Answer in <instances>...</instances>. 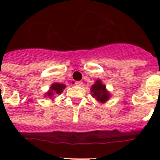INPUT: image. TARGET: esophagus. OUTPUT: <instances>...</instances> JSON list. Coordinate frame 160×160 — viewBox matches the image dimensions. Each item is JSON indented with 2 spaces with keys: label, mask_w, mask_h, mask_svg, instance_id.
<instances>
[{
  "label": "esophagus",
  "mask_w": 160,
  "mask_h": 160,
  "mask_svg": "<svg viewBox=\"0 0 160 160\" xmlns=\"http://www.w3.org/2000/svg\"><path fill=\"white\" fill-rule=\"evenodd\" d=\"M75 85H76V86H82L83 82H81V81H76V82H75Z\"/></svg>",
  "instance_id": "obj_1"
}]
</instances>
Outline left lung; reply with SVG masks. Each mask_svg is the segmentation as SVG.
<instances>
[{"label": "left lung", "mask_w": 160, "mask_h": 160, "mask_svg": "<svg viewBox=\"0 0 160 160\" xmlns=\"http://www.w3.org/2000/svg\"><path fill=\"white\" fill-rule=\"evenodd\" d=\"M90 91L93 97L95 98L97 101H100V103H105L110 96L109 91H107L106 86L101 82L100 80L95 81L90 89Z\"/></svg>", "instance_id": "obj_1"}]
</instances>
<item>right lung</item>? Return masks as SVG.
I'll use <instances>...</instances> for the list:
<instances>
[{
  "mask_svg": "<svg viewBox=\"0 0 160 160\" xmlns=\"http://www.w3.org/2000/svg\"><path fill=\"white\" fill-rule=\"evenodd\" d=\"M66 87L64 84H60V83H54L50 87V90L46 93V96H48L50 98L53 97L54 95H60L62 93L64 89Z\"/></svg>",
  "mask_w": 160,
  "mask_h": 160,
  "instance_id": "right-lung-1",
  "label": "right lung"
}]
</instances>
